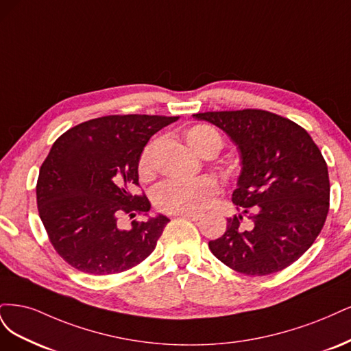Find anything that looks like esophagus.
<instances>
[{"label":"esophagus","mask_w":351,"mask_h":351,"mask_svg":"<svg viewBox=\"0 0 351 351\" xmlns=\"http://www.w3.org/2000/svg\"><path fill=\"white\" fill-rule=\"evenodd\" d=\"M178 216H182V217H185L188 220H192V221H197V220L201 219V214H198V213H180V214H178Z\"/></svg>","instance_id":"1"}]
</instances>
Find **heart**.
<instances>
[{
  "instance_id": "1",
  "label": "heart",
  "mask_w": 351,
  "mask_h": 351,
  "mask_svg": "<svg viewBox=\"0 0 351 351\" xmlns=\"http://www.w3.org/2000/svg\"><path fill=\"white\" fill-rule=\"evenodd\" d=\"M184 138L192 150L201 156H213L221 147L220 134L210 125L198 123L184 132ZM156 141L144 147L138 160V173L149 179L153 172V154ZM219 192V182L211 176H199L192 180H166L156 189L154 202L165 213H199L208 207Z\"/></svg>"
}]
</instances>
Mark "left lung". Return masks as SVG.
Wrapping results in <instances>:
<instances>
[{"label":"left lung","instance_id":"1","mask_svg":"<svg viewBox=\"0 0 351 351\" xmlns=\"http://www.w3.org/2000/svg\"><path fill=\"white\" fill-rule=\"evenodd\" d=\"M228 134L241 153L232 201L241 214L228 219L213 255L246 276H267L306 252L330 208V178L311 135L298 123L267 110L243 109L192 115ZM252 220L241 228V219Z\"/></svg>","mask_w":351,"mask_h":351}]
</instances>
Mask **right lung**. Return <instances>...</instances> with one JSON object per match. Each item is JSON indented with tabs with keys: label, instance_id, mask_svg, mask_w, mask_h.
<instances>
[{
	"label": "right lung",
	"instance_id": "obj_1",
	"mask_svg": "<svg viewBox=\"0 0 351 351\" xmlns=\"http://www.w3.org/2000/svg\"><path fill=\"white\" fill-rule=\"evenodd\" d=\"M179 117L110 115L64 132L39 171L38 210L55 251L78 271L108 276L149 256L169 220L163 214L118 223L121 213L149 216L152 204L132 195L138 160L152 135Z\"/></svg>",
	"mask_w": 351,
	"mask_h": 351
}]
</instances>
